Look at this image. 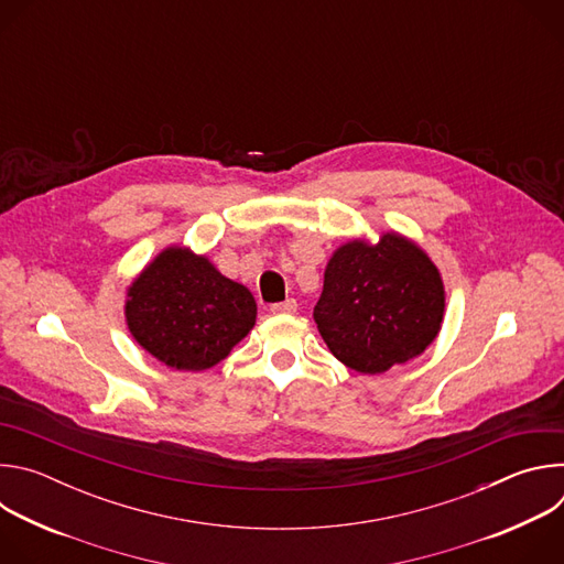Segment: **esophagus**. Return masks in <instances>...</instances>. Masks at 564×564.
<instances>
[{"mask_svg": "<svg viewBox=\"0 0 564 564\" xmlns=\"http://www.w3.org/2000/svg\"><path fill=\"white\" fill-rule=\"evenodd\" d=\"M270 310H272L274 314H294V312H296V301H294V299H285V301H281V303H274Z\"/></svg>", "mask_w": 564, "mask_h": 564, "instance_id": "esophagus-1", "label": "esophagus"}]
</instances>
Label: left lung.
Wrapping results in <instances>:
<instances>
[{"mask_svg": "<svg viewBox=\"0 0 564 564\" xmlns=\"http://www.w3.org/2000/svg\"><path fill=\"white\" fill-rule=\"evenodd\" d=\"M444 285L437 268L406 238L386 234L339 248L314 305L316 328L348 368L377 375L422 355L437 337Z\"/></svg>", "mask_w": 564, "mask_h": 564, "instance_id": "left-lung-1", "label": "left lung"}]
</instances>
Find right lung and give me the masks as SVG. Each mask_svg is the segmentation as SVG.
<instances>
[{
    "instance_id": "1",
    "label": "right lung",
    "mask_w": 564,
    "mask_h": 564,
    "mask_svg": "<svg viewBox=\"0 0 564 564\" xmlns=\"http://www.w3.org/2000/svg\"><path fill=\"white\" fill-rule=\"evenodd\" d=\"M254 321L252 292L185 248L165 250L129 288L131 335L176 370L216 366L254 328Z\"/></svg>"
}]
</instances>
